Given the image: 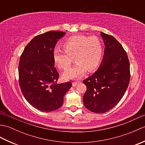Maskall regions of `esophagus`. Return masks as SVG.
Wrapping results in <instances>:
<instances>
[{
    "label": "esophagus",
    "mask_w": 145,
    "mask_h": 145,
    "mask_svg": "<svg viewBox=\"0 0 145 145\" xmlns=\"http://www.w3.org/2000/svg\"><path fill=\"white\" fill-rule=\"evenodd\" d=\"M79 84H80V81H78V82H73L72 83V85H73V87H75L76 85H77Z\"/></svg>",
    "instance_id": "1"
}]
</instances>
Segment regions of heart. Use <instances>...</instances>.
<instances>
[{
    "mask_svg": "<svg viewBox=\"0 0 145 145\" xmlns=\"http://www.w3.org/2000/svg\"><path fill=\"white\" fill-rule=\"evenodd\" d=\"M62 46L65 51L58 48L53 51L55 65L61 69L66 70L72 63L73 57L76 61L74 66L63 73L65 79L78 78L87 70L92 72L100 65L103 56V46L96 37L75 35L67 39Z\"/></svg>",
    "mask_w": 145,
    "mask_h": 145,
    "instance_id": "obj_1",
    "label": "heart"
}]
</instances>
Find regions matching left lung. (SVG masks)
Instances as JSON below:
<instances>
[{
    "mask_svg": "<svg viewBox=\"0 0 145 145\" xmlns=\"http://www.w3.org/2000/svg\"><path fill=\"white\" fill-rule=\"evenodd\" d=\"M105 45L102 61L93 75L84 80L87 91L83 97L85 107L103 113L116 105L123 97L130 80L127 52L113 36L101 32Z\"/></svg>",
    "mask_w": 145,
    "mask_h": 145,
    "instance_id": "left-lung-1",
    "label": "left lung"
}]
</instances>
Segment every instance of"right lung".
<instances>
[{"instance_id":"add662e5","label":"right lung","mask_w":145,"mask_h":145,"mask_svg":"<svg viewBox=\"0 0 145 145\" xmlns=\"http://www.w3.org/2000/svg\"><path fill=\"white\" fill-rule=\"evenodd\" d=\"M65 33L49 31L35 37L22 54L18 82L26 100L41 112H52L62 105L63 97L72 87L70 82L57 84L59 74L54 67L53 51Z\"/></svg>"}]
</instances>
